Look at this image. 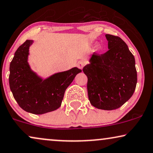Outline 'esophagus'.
<instances>
[{
	"mask_svg": "<svg viewBox=\"0 0 153 153\" xmlns=\"http://www.w3.org/2000/svg\"><path fill=\"white\" fill-rule=\"evenodd\" d=\"M85 65V62H82V61H80V62H78V64H77V66H78L80 69H81V70H82L83 67H84Z\"/></svg>",
	"mask_w": 153,
	"mask_h": 153,
	"instance_id": "esophagus-1",
	"label": "esophagus"
}]
</instances>
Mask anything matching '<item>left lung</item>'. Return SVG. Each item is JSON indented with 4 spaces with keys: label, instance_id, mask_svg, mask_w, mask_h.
Here are the masks:
<instances>
[{
    "label": "left lung",
    "instance_id": "8db88e82",
    "mask_svg": "<svg viewBox=\"0 0 153 153\" xmlns=\"http://www.w3.org/2000/svg\"><path fill=\"white\" fill-rule=\"evenodd\" d=\"M108 51L94 54L83 68L87 76L89 100L98 109H117L135 91L137 72L135 59L127 45L118 36L106 34Z\"/></svg>",
    "mask_w": 153,
    "mask_h": 153
}]
</instances>
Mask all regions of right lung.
Listing matches in <instances>:
<instances>
[{
  "mask_svg": "<svg viewBox=\"0 0 153 153\" xmlns=\"http://www.w3.org/2000/svg\"><path fill=\"white\" fill-rule=\"evenodd\" d=\"M33 42L32 40H26L15 52L10 65L9 84L14 98L24 111L41 115L61 106L67 87L82 71L74 67L43 79L28 62Z\"/></svg>",
  "mask_w": 153,
  "mask_h": 153,
  "instance_id": "1",
  "label": "right lung"
}]
</instances>
